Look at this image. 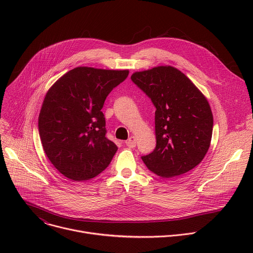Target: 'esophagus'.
<instances>
[{"label": "esophagus", "mask_w": 253, "mask_h": 253, "mask_svg": "<svg viewBox=\"0 0 253 253\" xmlns=\"http://www.w3.org/2000/svg\"><path fill=\"white\" fill-rule=\"evenodd\" d=\"M125 143H126V146H128L130 148H134L136 146V137L131 136Z\"/></svg>", "instance_id": "1"}]
</instances>
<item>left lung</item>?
<instances>
[{
	"label": "left lung",
	"instance_id": "obj_1",
	"mask_svg": "<svg viewBox=\"0 0 253 253\" xmlns=\"http://www.w3.org/2000/svg\"><path fill=\"white\" fill-rule=\"evenodd\" d=\"M131 80L156 108V147L141 157L144 164L162 178L192 170L203 160L211 142L213 116L207 99L171 66L135 72Z\"/></svg>",
	"mask_w": 253,
	"mask_h": 253
}]
</instances>
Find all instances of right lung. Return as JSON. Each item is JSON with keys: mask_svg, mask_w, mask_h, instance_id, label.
<instances>
[{"mask_svg": "<svg viewBox=\"0 0 253 253\" xmlns=\"http://www.w3.org/2000/svg\"><path fill=\"white\" fill-rule=\"evenodd\" d=\"M128 74V70L77 67L47 92L39 115V134L47 157L65 177L86 181L110 164L118 147L106 137L101 109L107 96Z\"/></svg>", "mask_w": 253, "mask_h": 253, "instance_id": "obj_1", "label": "right lung"}]
</instances>
